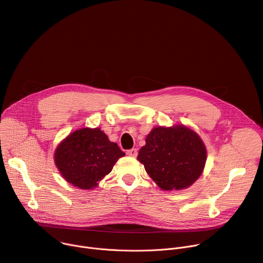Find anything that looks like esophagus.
Listing matches in <instances>:
<instances>
[{
    "label": "esophagus",
    "instance_id": "34e87169",
    "mask_svg": "<svg viewBox=\"0 0 263 263\" xmlns=\"http://www.w3.org/2000/svg\"><path fill=\"white\" fill-rule=\"evenodd\" d=\"M127 155L130 156V157H136L137 156V149L134 148V147L131 148V149H128Z\"/></svg>",
    "mask_w": 263,
    "mask_h": 263
}]
</instances>
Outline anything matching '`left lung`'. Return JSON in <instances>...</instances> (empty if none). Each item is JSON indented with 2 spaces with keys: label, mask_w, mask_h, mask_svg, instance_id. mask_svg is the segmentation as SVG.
Wrapping results in <instances>:
<instances>
[{
  "label": "left lung",
  "mask_w": 263,
  "mask_h": 263,
  "mask_svg": "<svg viewBox=\"0 0 263 263\" xmlns=\"http://www.w3.org/2000/svg\"><path fill=\"white\" fill-rule=\"evenodd\" d=\"M207 151L201 137L183 125L154 128L137 159L163 191L190 187L203 173Z\"/></svg>",
  "instance_id": "1"
}]
</instances>
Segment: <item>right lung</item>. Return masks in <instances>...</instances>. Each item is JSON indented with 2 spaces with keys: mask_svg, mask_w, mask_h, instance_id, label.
Wrapping results in <instances>:
<instances>
[{
  "mask_svg": "<svg viewBox=\"0 0 263 263\" xmlns=\"http://www.w3.org/2000/svg\"><path fill=\"white\" fill-rule=\"evenodd\" d=\"M125 153L100 128L70 133L57 146L54 159L61 176L80 190H92Z\"/></svg>",
  "mask_w": 263,
  "mask_h": 263,
  "instance_id": "1",
  "label": "right lung"
}]
</instances>
